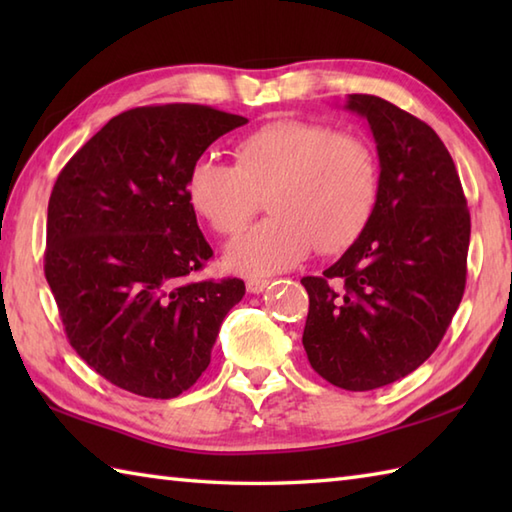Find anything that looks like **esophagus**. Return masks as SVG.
I'll return each instance as SVG.
<instances>
[{"label":"esophagus","mask_w":512,"mask_h":512,"mask_svg":"<svg viewBox=\"0 0 512 512\" xmlns=\"http://www.w3.org/2000/svg\"><path fill=\"white\" fill-rule=\"evenodd\" d=\"M270 281L268 279H257V277H250L246 281V290L250 292V295H259V292H264L268 288Z\"/></svg>","instance_id":"obj_1"}]
</instances>
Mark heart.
<instances>
[{
	"mask_svg": "<svg viewBox=\"0 0 512 512\" xmlns=\"http://www.w3.org/2000/svg\"><path fill=\"white\" fill-rule=\"evenodd\" d=\"M187 200L220 235H237L266 195L273 213L226 248L244 275H275L312 248L339 253L365 231L378 200V162L361 138L284 121L266 123L235 145V165L211 156L193 162Z\"/></svg>",
	"mask_w": 512,
	"mask_h": 512,
	"instance_id": "obj_1",
	"label": "heart"
}]
</instances>
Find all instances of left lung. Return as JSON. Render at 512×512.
I'll list each match as a JSON object with an SVG mask.
<instances>
[{
    "label": "left lung",
    "instance_id": "1",
    "mask_svg": "<svg viewBox=\"0 0 512 512\" xmlns=\"http://www.w3.org/2000/svg\"><path fill=\"white\" fill-rule=\"evenodd\" d=\"M345 110L367 118L378 200L365 231L321 277H303V347L314 372L347 391L405 378L436 352L466 286L471 215L453 158L420 118L372 94Z\"/></svg>",
    "mask_w": 512,
    "mask_h": 512
}]
</instances>
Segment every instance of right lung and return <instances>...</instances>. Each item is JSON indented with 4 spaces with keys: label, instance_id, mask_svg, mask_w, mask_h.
I'll return each instance as SVG.
<instances>
[{
    "label": "right lung",
    "instance_id": "add662e5",
    "mask_svg": "<svg viewBox=\"0 0 512 512\" xmlns=\"http://www.w3.org/2000/svg\"><path fill=\"white\" fill-rule=\"evenodd\" d=\"M244 116L171 103L127 110L59 173L43 270L70 345L96 374L145 398H176L211 363L242 279L187 281L213 257L184 182Z\"/></svg>",
    "mask_w": 512,
    "mask_h": 512
}]
</instances>
